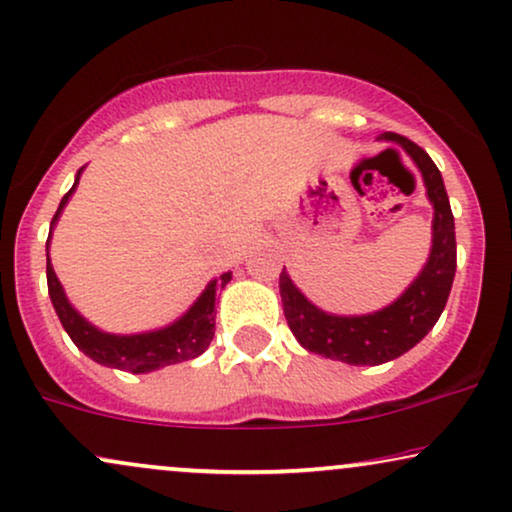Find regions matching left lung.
I'll return each instance as SVG.
<instances>
[{
  "mask_svg": "<svg viewBox=\"0 0 512 512\" xmlns=\"http://www.w3.org/2000/svg\"><path fill=\"white\" fill-rule=\"evenodd\" d=\"M381 138L396 140L415 159L434 202L432 255L422 274L396 303L365 317L326 315L293 286L286 269L279 279L283 315L300 346L348 365H384L417 346L439 322L455 276V224L441 171L420 145L403 135L384 133Z\"/></svg>",
  "mask_w": 512,
  "mask_h": 512,
  "instance_id": "obj_1",
  "label": "left lung"
}]
</instances>
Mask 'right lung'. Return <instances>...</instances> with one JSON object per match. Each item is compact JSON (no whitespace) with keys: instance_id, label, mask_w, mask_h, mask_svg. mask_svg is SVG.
<instances>
[{"instance_id":"obj_1","label":"right lung","mask_w":512,"mask_h":512,"mask_svg":"<svg viewBox=\"0 0 512 512\" xmlns=\"http://www.w3.org/2000/svg\"><path fill=\"white\" fill-rule=\"evenodd\" d=\"M80 176V171H78ZM78 183V178H76ZM76 183L73 188L61 197L57 214H54V221L59 219L61 209H64L66 200H69L73 190H76ZM49 245V238H47ZM231 281V272L221 274L219 281H212L205 288V293L197 298V303L190 307V310L178 319L176 324L166 326L162 331H152V334H138V336H114L104 334V331H97L95 326L85 322L83 317L78 315L76 310L69 305L64 291H61V283L54 274L52 264H49L47 255V288L49 298H52L54 310H57L59 322L66 329V334L71 336V341L76 343L78 350H83L85 355L92 357L95 362L107 367L123 369V372L143 374L152 372V369L176 365V362L193 360L200 353H205L214 336V300H217V293L226 283Z\"/></svg>"}]
</instances>
